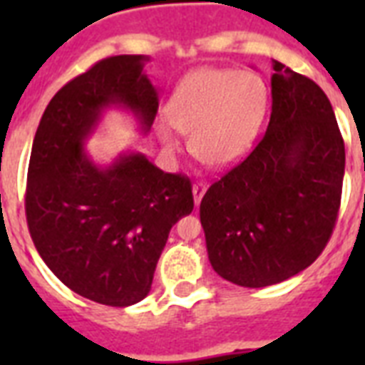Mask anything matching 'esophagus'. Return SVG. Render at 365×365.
Here are the masks:
<instances>
[{"instance_id": "obj_1", "label": "esophagus", "mask_w": 365, "mask_h": 365, "mask_svg": "<svg viewBox=\"0 0 365 365\" xmlns=\"http://www.w3.org/2000/svg\"><path fill=\"white\" fill-rule=\"evenodd\" d=\"M206 185L205 182H197L193 185V199H195V206H199L200 205V200H202V197H205L206 193Z\"/></svg>"}]
</instances>
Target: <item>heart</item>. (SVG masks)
Instances as JSON below:
<instances>
[{
    "label": "heart",
    "mask_w": 365,
    "mask_h": 365,
    "mask_svg": "<svg viewBox=\"0 0 365 365\" xmlns=\"http://www.w3.org/2000/svg\"><path fill=\"white\" fill-rule=\"evenodd\" d=\"M269 104V91L257 73L197 70L183 79L166 104V119L191 134V151L205 165L227 168L246 157L255 142ZM163 142L176 148L168 123L159 126Z\"/></svg>",
    "instance_id": "obj_1"
}]
</instances>
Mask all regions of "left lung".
<instances>
[{
	"label": "left lung",
	"instance_id": "obj_1",
	"mask_svg": "<svg viewBox=\"0 0 365 365\" xmlns=\"http://www.w3.org/2000/svg\"><path fill=\"white\" fill-rule=\"evenodd\" d=\"M272 70L267 132L200 200L208 259L244 288L284 282L322 254L345 176V143L328 96L277 60Z\"/></svg>",
	"mask_w": 365,
	"mask_h": 365
}]
</instances>
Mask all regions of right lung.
<instances>
[{
  "instance_id": "add662e5",
  "label": "right lung",
  "mask_w": 365,
  "mask_h": 365,
  "mask_svg": "<svg viewBox=\"0 0 365 365\" xmlns=\"http://www.w3.org/2000/svg\"><path fill=\"white\" fill-rule=\"evenodd\" d=\"M143 54L96 62L48 102L31 145L26 220L47 267L76 294L128 307L151 289L172 225L193 210L191 182L142 153L98 166L85 151L104 110L132 111L142 130L159 110Z\"/></svg>"
}]
</instances>
